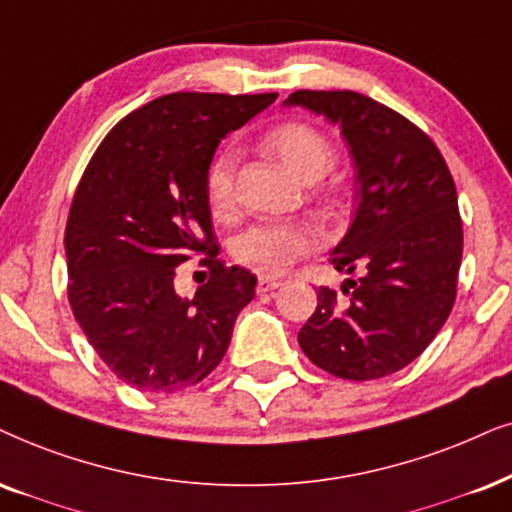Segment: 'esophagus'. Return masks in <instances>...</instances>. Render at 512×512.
I'll use <instances>...</instances> for the list:
<instances>
[{
	"label": "esophagus",
	"mask_w": 512,
	"mask_h": 512,
	"mask_svg": "<svg viewBox=\"0 0 512 512\" xmlns=\"http://www.w3.org/2000/svg\"><path fill=\"white\" fill-rule=\"evenodd\" d=\"M278 286H281V281H276V278H269V276H260V278H257V295L271 293V290H276Z\"/></svg>",
	"instance_id": "obj_1"
}]
</instances>
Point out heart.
I'll return each mask as SVG.
<instances>
[{"label": "heart", "instance_id": "obj_1", "mask_svg": "<svg viewBox=\"0 0 512 512\" xmlns=\"http://www.w3.org/2000/svg\"><path fill=\"white\" fill-rule=\"evenodd\" d=\"M271 153L302 181H316L331 172L335 151L319 129L304 122H283L264 139ZM241 155L224 146L205 170V200L217 217H226L236 203V170ZM316 248V229L307 222L260 219L245 226L231 241V255L238 264L260 274H281L300 257Z\"/></svg>", "mask_w": 512, "mask_h": 512}]
</instances>
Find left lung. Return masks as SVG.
<instances>
[{
  "instance_id": "1",
  "label": "left lung",
  "mask_w": 512,
  "mask_h": 512,
  "mask_svg": "<svg viewBox=\"0 0 512 512\" xmlns=\"http://www.w3.org/2000/svg\"><path fill=\"white\" fill-rule=\"evenodd\" d=\"M304 106L340 125L357 167V215L331 262L354 274L319 304L297 333L302 352L345 380L397 373L423 354L449 319L463 257L456 184L423 129L357 92H300Z\"/></svg>"
}]
</instances>
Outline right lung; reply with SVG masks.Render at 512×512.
I'll return each instance as SVG.
<instances>
[{"instance_id": "right-lung-1", "label": "right lung", "mask_w": 512, "mask_h": 512, "mask_svg": "<svg viewBox=\"0 0 512 512\" xmlns=\"http://www.w3.org/2000/svg\"><path fill=\"white\" fill-rule=\"evenodd\" d=\"M278 94L160 96L122 118L89 160L66 224L68 302L89 345L122 383L177 392L215 371L255 276L224 267L205 170L226 132ZM203 254L211 278L193 301L173 290Z\"/></svg>"}]
</instances>
